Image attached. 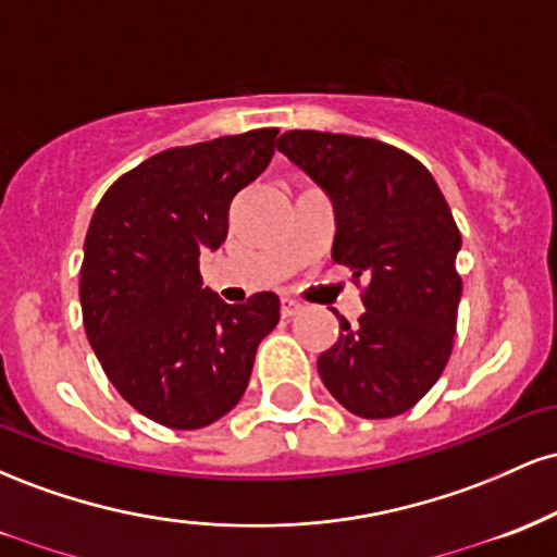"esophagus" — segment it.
I'll return each instance as SVG.
<instances>
[{
  "mask_svg": "<svg viewBox=\"0 0 557 557\" xmlns=\"http://www.w3.org/2000/svg\"><path fill=\"white\" fill-rule=\"evenodd\" d=\"M298 311H300L298 300H293V298H283V300H280V314H283V317H296Z\"/></svg>",
  "mask_w": 557,
  "mask_h": 557,
  "instance_id": "1",
  "label": "esophagus"
}]
</instances>
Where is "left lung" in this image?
Listing matches in <instances>:
<instances>
[{
    "label": "left lung",
    "mask_w": 557,
    "mask_h": 557,
    "mask_svg": "<svg viewBox=\"0 0 557 557\" xmlns=\"http://www.w3.org/2000/svg\"><path fill=\"white\" fill-rule=\"evenodd\" d=\"M277 149L330 196L332 259L363 287V314L319 356L332 398L361 419L408 411L443 374L456 335L461 233L432 172L374 138L287 131Z\"/></svg>",
    "instance_id": "obj_1"
}]
</instances>
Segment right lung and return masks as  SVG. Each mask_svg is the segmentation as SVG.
I'll return each instance as SVG.
<instances>
[{
    "label": "right lung",
    "instance_id": "obj_1",
    "mask_svg": "<svg viewBox=\"0 0 557 557\" xmlns=\"http://www.w3.org/2000/svg\"><path fill=\"white\" fill-rule=\"evenodd\" d=\"M277 127L159 151L99 201L81 267L83 327L117 393L157 424L201 430L251 380L280 298L227 306L201 287L198 257L227 238L238 190L267 170Z\"/></svg>",
    "mask_w": 557,
    "mask_h": 557
}]
</instances>
